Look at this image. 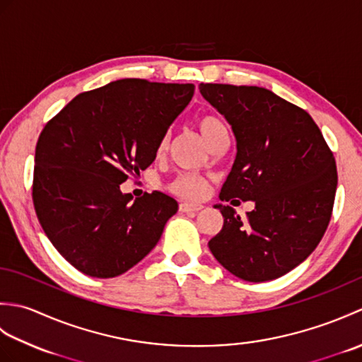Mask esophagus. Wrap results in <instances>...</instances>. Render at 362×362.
Instances as JSON below:
<instances>
[{
  "label": "esophagus",
  "instance_id": "obj_1",
  "mask_svg": "<svg viewBox=\"0 0 362 362\" xmlns=\"http://www.w3.org/2000/svg\"><path fill=\"white\" fill-rule=\"evenodd\" d=\"M202 209H204V205H201V204L182 202V204L179 205V210H180L182 213H197V211H201Z\"/></svg>",
  "mask_w": 362,
  "mask_h": 362
}]
</instances>
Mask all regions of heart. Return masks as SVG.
<instances>
[{
	"instance_id": "obj_1",
	"label": "heart",
	"mask_w": 362,
	"mask_h": 362,
	"mask_svg": "<svg viewBox=\"0 0 362 362\" xmlns=\"http://www.w3.org/2000/svg\"><path fill=\"white\" fill-rule=\"evenodd\" d=\"M196 126L201 132L204 140L211 146L213 143H216L221 138L227 136V127L224 122H222L221 118H218L216 115L211 113H205L201 115L197 118ZM168 146V138H161V141L158 144V153L165 152ZM171 189L175 194H179L185 199H201L206 189H209V180L205 179L204 175H199L196 173H183L180 175H177L174 182L171 183Z\"/></svg>"
}]
</instances>
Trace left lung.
Returning <instances> with one entry per match:
<instances>
[{"label": "left lung", "instance_id": "obj_1", "mask_svg": "<svg viewBox=\"0 0 362 362\" xmlns=\"http://www.w3.org/2000/svg\"><path fill=\"white\" fill-rule=\"evenodd\" d=\"M199 90L236 138L219 199L255 202L245 219L230 205H214L224 226L209 247L238 279H279L311 255L328 227L337 187L333 152L310 113L271 90L228 83Z\"/></svg>", "mask_w": 362, "mask_h": 362}]
</instances>
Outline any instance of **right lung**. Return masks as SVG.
I'll use <instances>...</instances> for the list:
<instances>
[{
  "mask_svg": "<svg viewBox=\"0 0 362 362\" xmlns=\"http://www.w3.org/2000/svg\"><path fill=\"white\" fill-rule=\"evenodd\" d=\"M193 83L121 79L83 91L42 130L33 201L43 232L82 274L112 279L156 247L177 202L160 191L132 202L119 185L156 160Z\"/></svg>",
  "mask_w": 362,
  "mask_h": 362,
  "instance_id": "obj_1",
  "label": "right lung"
}]
</instances>
